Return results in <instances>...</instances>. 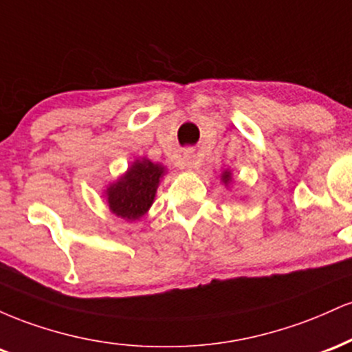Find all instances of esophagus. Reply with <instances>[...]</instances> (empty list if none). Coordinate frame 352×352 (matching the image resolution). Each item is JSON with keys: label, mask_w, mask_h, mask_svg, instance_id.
Wrapping results in <instances>:
<instances>
[{"label": "esophagus", "mask_w": 352, "mask_h": 352, "mask_svg": "<svg viewBox=\"0 0 352 352\" xmlns=\"http://www.w3.org/2000/svg\"><path fill=\"white\" fill-rule=\"evenodd\" d=\"M184 165L187 170H193L195 168V153H193V151H190V148L184 152Z\"/></svg>", "instance_id": "1"}]
</instances>
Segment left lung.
<instances>
[{
  "label": "left lung",
  "mask_w": 352,
  "mask_h": 352,
  "mask_svg": "<svg viewBox=\"0 0 352 352\" xmlns=\"http://www.w3.org/2000/svg\"><path fill=\"white\" fill-rule=\"evenodd\" d=\"M220 180H221V184L225 185V188H228L230 184H232V182H233L232 170H230V168H227V170H223V173H221V175H220Z\"/></svg>",
  "instance_id": "8db88e82"
}]
</instances>
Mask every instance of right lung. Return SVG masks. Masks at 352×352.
I'll return each mask as SVG.
<instances>
[{
    "instance_id": "obj_1",
    "label": "right lung",
    "mask_w": 352,
    "mask_h": 352,
    "mask_svg": "<svg viewBox=\"0 0 352 352\" xmlns=\"http://www.w3.org/2000/svg\"><path fill=\"white\" fill-rule=\"evenodd\" d=\"M165 173L167 167L162 164L147 157L135 159L122 175L104 188L102 197L111 213L125 221L140 220L151 210Z\"/></svg>"
}]
</instances>
